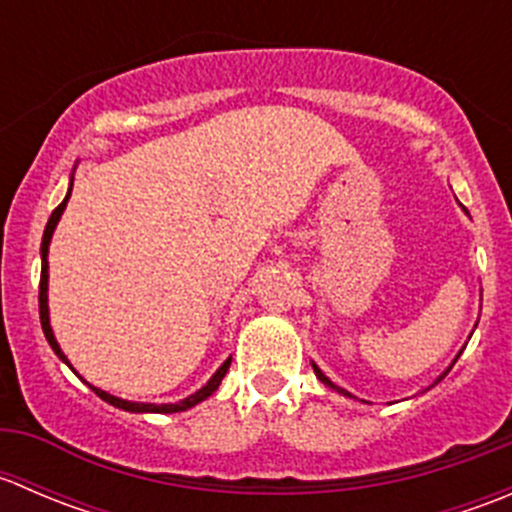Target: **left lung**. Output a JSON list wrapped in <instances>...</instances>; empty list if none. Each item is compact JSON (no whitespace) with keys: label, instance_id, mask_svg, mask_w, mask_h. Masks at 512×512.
Returning a JSON list of instances; mask_svg holds the SVG:
<instances>
[{"label":"left lung","instance_id":"1","mask_svg":"<svg viewBox=\"0 0 512 512\" xmlns=\"http://www.w3.org/2000/svg\"><path fill=\"white\" fill-rule=\"evenodd\" d=\"M463 210H466V208H463ZM312 366H314V374H317V379H319V381H322V384H327V386H332V389H337V391H342V394H347V391H344V389H339V386H334V384H332V381H329V379H327V376H324V374H322V369H319V366H317V364H312ZM443 376H446V374H443ZM443 376H441V379H443ZM441 379H438V381H441ZM347 396H349V394H347Z\"/></svg>","mask_w":512,"mask_h":512}]
</instances>
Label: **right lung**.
<instances>
[{
	"label": "right lung",
	"instance_id": "obj_1",
	"mask_svg": "<svg viewBox=\"0 0 512 512\" xmlns=\"http://www.w3.org/2000/svg\"><path fill=\"white\" fill-rule=\"evenodd\" d=\"M71 185H74V183H71ZM69 195H71V188H69V193H66L64 203H61L59 208H56L54 213H51L49 223H46L44 237H41V280H39V319H41V329H44L46 342L51 344V349H54L56 356H59V359L64 361V364H69V359H66L64 352H61V349H59V344H56V339H54V332H51V327H49V307H46V285H49V262H46V255H49L51 235H54V227H56V223H59L61 213H64L66 200H69ZM230 361L232 359H227L225 364L220 366L218 371H215V376L208 381V384L203 386V389L195 391V394L188 396V399L178 401V404H160V406H156V404H133V401H123V399H118V396L106 394V391L96 389V386H91V389H94L96 396H101V399L106 401V404L118 406V409H123V411H133V414H175V411H185V409H190V406H195V404H200V401L208 399V396L213 394V391L220 386V381H223V376L227 374V369H230Z\"/></svg>",
	"mask_w": 512,
	"mask_h": 512
}]
</instances>
